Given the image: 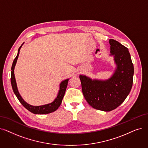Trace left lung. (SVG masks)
Returning a JSON list of instances; mask_svg holds the SVG:
<instances>
[{"label":"left lung","instance_id":"left-lung-1","mask_svg":"<svg viewBox=\"0 0 148 148\" xmlns=\"http://www.w3.org/2000/svg\"><path fill=\"white\" fill-rule=\"evenodd\" d=\"M110 43L111 55L114 56L117 65L111 77L101 81L79 76L82 92L89 105L104 111H111L119 106L130 94L133 83L134 65L128 49L114 39H110Z\"/></svg>","mask_w":148,"mask_h":148}]
</instances>
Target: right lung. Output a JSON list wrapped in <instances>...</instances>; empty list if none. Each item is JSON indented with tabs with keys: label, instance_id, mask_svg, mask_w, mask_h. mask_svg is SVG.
I'll use <instances>...</instances> for the list:
<instances>
[{
	"label": "right lung",
	"instance_id": "add662e5",
	"mask_svg": "<svg viewBox=\"0 0 148 148\" xmlns=\"http://www.w3.org/2000/svg\"><path fill=\"white\" fill-rule=\"evenodd\" d=\"M22 45L20 47H19L17 55L16 57V58L14 59L13 63H12V66H11V83L12 90H13V91H14L15 95H16L17 98L19 100V101H20L21 103V104L29 111L33 112L34 114H46L53 112L56 111L62 103V101L64 97V95H65L69 79L64 80L60 83V90L59 91V94H58V95H57V97H56V99L54 100V101L53 102L51 103L47 104V105L38 106H32V105L28 104L27 103H26L23 100V99L21 97L20 94H19L18 91L15 77H14V67H15L16 63L17 62V60L18 59V57L19 55V51H20V49L22 46Z\"/></svg>",
	"mask_w": 148,
	"mask_h": 148
}]
</instances>
